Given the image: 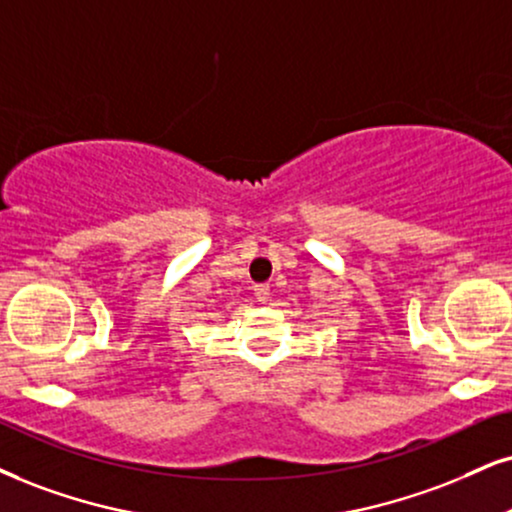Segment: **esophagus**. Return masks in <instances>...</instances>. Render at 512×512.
Here are the masks:
<instances>
[{"instance_id": "esophagus-1", "label": "esophagus", "mask_w": 512, "mask_h": 512, "mask_svg": "<svg viewBox=\"0 0 512 512\" xmlns=\"http://www.w3.org/2000/svg\"><path fill=\"white\" fill-rule=\"evenodd\" d=\"M254 296L258 301H261V304H266V301L270 299V287L268 285H256L254 287Z\"/></svg>"}]
</instances>
